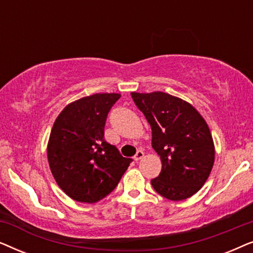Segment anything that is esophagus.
<instances>
[{
    "label": "esophagus",
    "mask_w": 253,
    "mask_h": 253,
    "mask_svg": "<svg viewBox=\"0 0 253 253\" xmlns=\"http://www.w3.org/2000/svg\"><path fill=\"white\" fill-rule=\"evenodd\" d=\"M144 154H145L144 152L141 151V150H139V151H138L137 153H136V155H134V157H133V160H134V161H139L140 159L144 158Z\"/></svg>",
    "instance_id": "1"
}]
</instances>
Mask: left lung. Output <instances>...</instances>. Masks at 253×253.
Here are the masks:
<instances>
[{"mask_svg": "<svg viewBox=\"0 0 253 253\" xmlns=\"http://www.w3.org/2000/svg\"><path fill=\"white\" fill-rule=\"evenodd\" d=\"M152 129L160 175L151 181L159 195L184 200L202 189L212 171L215 147L209 124L185 100L166 92H131Z\"/></svg>", "mask_w": 253, "mask_h": 253, "instance_id": "obj_1", "label": "left lung"}]
</instances>
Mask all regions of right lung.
<instances>
[{"instance_id": "add662e5", "label": "right lung", "mask_w": 253, "mask_h": 253, "mask_svg": "<svg viewBox=\"0 0 253 253\" xmlns=\"http://www.w3.org/2000/svg\"><path fill=\"white\" fill-rule=\"evenodd\" d=\"M120 93H95L72 101L58 114L47 144L53 177L65 195L93 204L109 195L129 167L103 138L108 112Z\"/></svg>"}]
</instances>
